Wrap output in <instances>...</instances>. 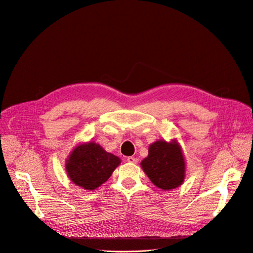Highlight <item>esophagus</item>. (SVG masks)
<instances>
[{
    "mask_svg": "<svg viewBox=\"0 0 253 253\" xmlns=\"http://www.w3.org/2000/svg\"><path fill=\"white\" fill-rule=\"evenodd\" d=\"M127 162L130 164H137L138 163V159L133 157V156H129V157H127Z\"/></svg>",
    "mask_w": 253,
    "mask_h": 253,
    "instance_id": "1",
    "label": "esophagus"
}]
</instances>
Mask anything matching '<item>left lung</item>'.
Masks as SVG:
<instances>
[{
    "label": "left lung",
    "instance_id": "left-lung-1",
    "mask_svg": "<svg viewBox=\"0 0 253 253\" xmlns=\"http://www.w3.org/2000/svg\"><path fill=\"white\" fill-rule=\"evenodd\" d=\"M140 165L153 185L162 190L175 189L185 179L186 162L176 140H158L150 144L148 156Z\"/></svg>",
    "mask_w": 253,
    "mask_h": 253
}]
</instances>
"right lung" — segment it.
<instances>
[{"label":"right lung","mask_w":253,"mask_h":253,"mask_svg":"<svg viewBox=\"0 0 253 253\" xmlns=\"http://www.w3.org/2000/svg\"><path fill=\"white\" fill-rule=\"evenodd\" d=\"M121 159L95 142L77 146L65 162L68 177L75 185L93 191L108 180Z\"/></svg>","instance_id":"1"}]
</instances>
